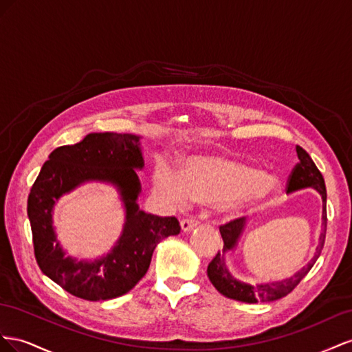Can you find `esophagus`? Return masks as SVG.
<instances>
[{
  "instance_id": "esophagus-1",
  "label": "esophagus",
  "mask_w": 352,
  "mask_h": 352,
  "mask_svg": "<svg viewBox=\"0 0 352 352\" xmlns=\"http://www.w3.org/2000/svg\"><path fill=\"white\" fill-rule=\"evenodd\" d=\"M179 226H182V230L184 233H188V232H192V230L197 226V219L196 218H184V219H182Z\"/></svg>"
}]
</instances>
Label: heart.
I'll return each mask as SVG.
<instances>
[{
    "label": "heart",
    "instance_id": "heart-1",
    "mask_svg": "<svg viewBox=\"0 0 352 352\" xmlns=\"http://www.w3.org/2000/svg\"><path fill=\"white\" fill-rule=\"evenodd\" d=\"M153 186L160 196L175 205H184L190 197L214 204L215 212L224 219L249 212L280 188L278 179L264 174L259 166L215 155L186 157L179 174L160 164L155 169Z\"/></svg>",
    "mask_w": 352,
    "mask_h": 352
}]
</instances>
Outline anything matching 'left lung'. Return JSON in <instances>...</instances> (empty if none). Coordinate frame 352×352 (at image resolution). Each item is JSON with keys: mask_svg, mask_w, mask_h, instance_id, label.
I'll return each instance as SVG.
<instances>
[{"mask_svg": "<svg viewBox=\"0 0 352 352\" xmlns=\"http://www.w3.org/2000/svg\"><path fill=\"white\" fill-rule=\"evenodd\" d=\"M296 155L299 162L294 168L292 174L289 177L287 182V193L298 192V190H302L307 187H313L314 190L320 193L321 200H323V212H321V226H323V233L320 234V243L316 249L314 258L309 261V263L295 273L292 277L280 280V282H268V283H258V285H249L245 282H240L233 274L230 273V270L226 265V256L228 252L236 248L240 236H242L245 226H246V218H237L230 221V223L219 227L221 237L224 240L223 252H219L214 256L208 265V277L210 283L215 286L219 294L224 296L240 300V302L246 304H256V302H271V300H277L289 295L292 290L299 285L300 280H302L308 271L313 268L316 264L317 258L321 254V249L324 245V237H326V226H327V212H326V186H324V178L321 175L318 168L313 162V159L305 150L296 146Z\"/></svg>", "mask_w": 352, "mask_h": 352, "instance_id": "left-lung-1", "label": "left lung"}]
</instances>
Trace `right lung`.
<instances>
[{
  "label": "right lung",
  "mask_w": 352,
  "mask_h": 352,
  "mask_svg": "<svg viewBox=\"0 0 352 352\" xmlns=\"http://www.w3.org/2000/svg\"><path fill=\"white\" fill-rule=\"evenodd\" d=\"M142 137L91 133L82 142L53 150L28 197L36 263L66 292L85 300H106L129 292L147 273L159 242L179 233L175 217L146 214L137 199L143 169ZM88 181L117 187L126 208L123 234L113 250L94 261L66 257L52 227V208L63 194Z\"/></svg>",
  "instance_id": "1"
}]
</instances>
